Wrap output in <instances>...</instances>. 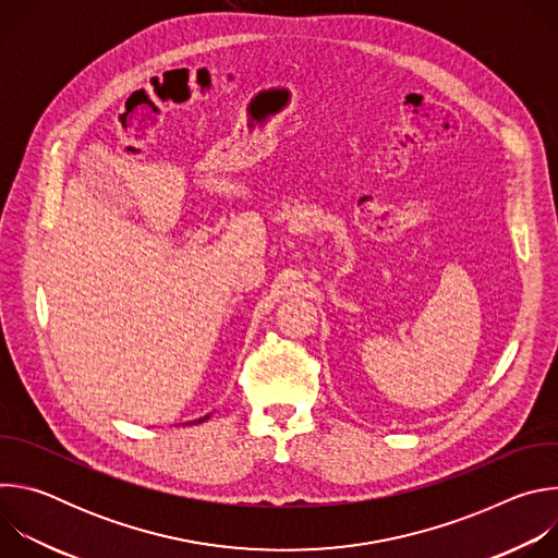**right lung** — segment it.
<instances>
[{
  "mask_svg": "<svg viewBox=\"0 0 558 558\" xmlns=\"http://www.w3.org/2000/svg\"><path fill=\"white\" fill-rule=\"evenodd\" d=\"M205 420H209V415H205V417H198L196 422H192V424H201V422H205Z\"/></svg>",
  "mask_w": 558,
  "mask_h": 558,
  "instance_id": "right-lung-1",
  "label": "right lung"
}]
</instances>
